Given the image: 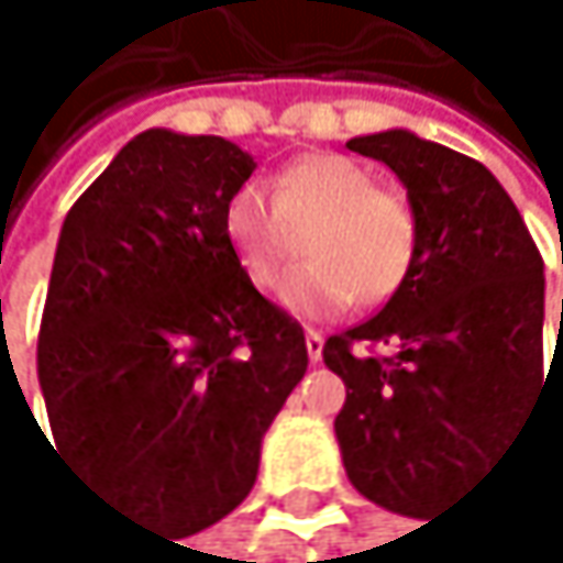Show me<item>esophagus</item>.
<instances>
[{"label": "esophagus", "instance_id": "obj_1", "mask_svg": "<svg viewBox=\"0 0 563 563\" xmlns=\"http://www.w3.org/2000/svg\"><path fill=\"white\" fill-rule=\"evenodd\" d=\"M307 356L313 360V364L323 356V336L317 330H307Z\"/></svg>", "mask_w": 563, "mask_h": 563}]
</instances>
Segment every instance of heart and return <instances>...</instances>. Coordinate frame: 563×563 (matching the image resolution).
I'll return each mask as SVG.
<instances>
[{"mask_svg":"<svg viewBox=\"0 0 563 563\" xmlns=\"http://www.w3.org/2000/svg\"><path fill=\"white\" fill-rule=\"evenodd\" d=\"M303 234L307 263L290 273L279 303L317 320L356 303H380L400 290L417 256V217L400 196L377 189L367 166L340 153L290 163L273 183L240 186L223 217L240 269L256 290H273Z\"/></svg>","mask_w":563,"mask_h":563,"instance_id":"heart-1","label":"heart"}]
</instances>
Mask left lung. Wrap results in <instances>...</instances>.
<instances>
[{
    "mask_svg": "<svg viewBox=\"0 0 563 563\" xmlns=\"http://www.w3.org/2000/svg\"><path fill=\"white\" fill-rule=\"evenodd\" d=\"M346 150L404 183L417 256L377 317L323 343L346 384L333 430L360 494L423 517L481 474L561 371L554 346L544 377V260L484 163L410 130Z\"/></svg>",
    "mask_w": 563,
    "mask_h": 563,
    "instance_id": "left-lung-1",
    "label": "left lung"
}]
</instances>
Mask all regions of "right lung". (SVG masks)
<instances>
[{"label":"right lung","instance_id":"obj_1","mask_svg":"<svg viewBox=\"0 0 563 563\" xmlns=\"http://www.w3.org/2000/svg\"><path fill=\"white\" fill-rule=\"evenodd\" d=\"M256 159L223 136H133L63 220L38 330L56 451L189 538L256 484L307 374L303 327L236 263L223 217Z\"/></svg>","mask_w":563,"mask_h":563}]
</instances>
